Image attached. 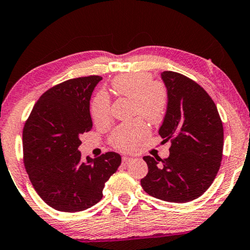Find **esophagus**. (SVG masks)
I'll list each match as a JSON object with an SVG mask.
<instances>
[{"label": "esophagus", "instance_id": "34e87169", "mask_svg": "<svg viewBox=\"0 0 250 250\" xmlns=\"http://www.w3.org/2000/svg\"><path fill=\"white\" fill-rule=\"evenodd\" d=\"M130 161H133V158H130V157H123V163L124 164H129Z\"/></svg>", "mask_w": 250, "mask_h": 250}]
</instances>
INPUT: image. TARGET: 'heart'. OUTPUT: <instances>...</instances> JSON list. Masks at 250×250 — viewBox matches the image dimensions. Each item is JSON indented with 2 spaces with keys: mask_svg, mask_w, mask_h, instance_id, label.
Returning a JSON list of instances; mask_svg holds the SVG:
<instances>
[{
  "mask_svg": "<svg viewBox=\"0 0 250 250\" xmlns=\"http://www.w3.org/2000/svg\"><path fill=\"white\" fill-rule=\"evenodd\" d=\"M112 89L117 95L132 99L133 115H143L152 124L164 120L168 106V91L163 83L152 80L150 73L136 71L121 74L112 80ZM91 116L96 124L109 118V98L104 93L95 96L91 104ZM149 134L142 117L124 123L113 130L112 146L122 151H134Z\"/></svg>",
  "mask_w": 250,
  "mask_h": 250,
  "instance_id": "heart-1",
  "label": "heart"
}]
</instances>
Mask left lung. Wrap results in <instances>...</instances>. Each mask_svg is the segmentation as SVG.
I'll list each match as a JSON object with an SVG mask.
<instances>
[{
	"instance_id": "left-lung-1",
	"label": "left lung",
	"mask_w": 250,
	"mask_h": 250,
	"mask_svg": "<svg viewBox=\"0 0 250 250\" xmlns=\"http://www.w3.org/2000/svg\"><path fill=\"white\" fill-rule=\"evenodd\" d=\"M168 106L159 135L171 141L168 158L145 156L148 173L144 191L172 203L198 199L221 167L224 130L215 103L202 86L183 74L164 71Z\"/></svg>"
}]
</instances>
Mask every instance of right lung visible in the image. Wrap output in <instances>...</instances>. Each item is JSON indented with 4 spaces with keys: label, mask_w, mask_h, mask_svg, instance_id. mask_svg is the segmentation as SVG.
Segmentation results:
<instances>
[{
    "label": "right lung",
    "mask_w": 250,
    "mask_h": 250,
    "mask_svg": "<svg viewBox=\"0 0 250 250\" xmlns=\"http://www.w3.org/2000/svg\"><path fill=\"white\" fill-rule=\"evenodd\" d=\"M102 77H81L59 83L34 105L23 129L24 165L38 195L61 212H80L103 198L109 177L122 163L109 151L81 159L80 135L92 128L90 100Z\"/></svg>",
    "instance_id": "right-lung-1"
}]
</instances>
